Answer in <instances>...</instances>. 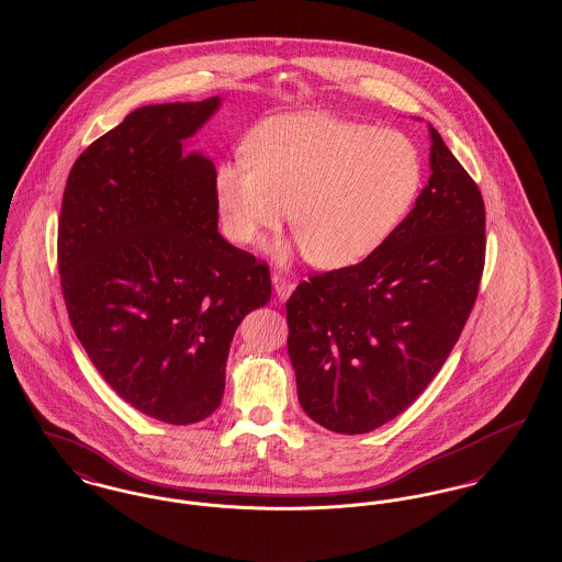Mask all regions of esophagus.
Here are the masks:
<instances>
[{"label":"esophagus","instance_id":"obj_1","mask_svg":"<svg viewBox=\"0 0 562 562\" xmlns=\"http://www.w3.org/2000/svg\"><path fill=\"white\" fill-rule=\"evenodd\" d=\"M272 285H274V292H277L281 300H288L295 290L294 281L290 277H285V274H279V272L272 274Z\"/></svg>","mask_w":562,"mask_h":562}]
</instances>
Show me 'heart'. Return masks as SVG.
Instances as JSON below:
<instances>
[{"label":"heart","instance_id":"obj_1","mask_svg":"<svg viewBox=\"0 0 562 562\" xmlns=\"http://www.w3.org/2000/svg\"><path fill=\"white\" fill-rule=\"evenodd\" d=\"M423 160L411 137L319 112L262 122L215 171L224 233L238 245L290 226L319 268L376 254L413 209Z\"/></svg>","mask_w":562,"mask_h":562}]
</instances>
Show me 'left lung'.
<instances>
[{"label":"left lung","mask_w":562,"mask_h":562,"mask_svg":"<svg viewBox=\"0 0 562 562\" xmlns=\"http://www.w3.org/2000/svg\"><path fill=\"white\" fill-rule=\"evenodd\" d=\"M431 133V176L383 247L308 274L288 300V353L304 413L368 434L440 372L472 313L486 258V211L472 176Z\"/></svg>","instance_id":"8db88e82"}]
</instances>
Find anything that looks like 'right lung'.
<instances>
[{
    "label": "right lung",
    "instance_id": "add662e5",
    "mask_svg": "<svg viewBox=\"0 0 562 562\" xmlns=\"http://www.w3.org/2000/svg\"><path fill=\"white\" fill-rule=\"evenodd\" d=\"M220 99L131 112L85 149L60 203V292L76 336L120 397L156 420L215 413L243 317L270 270L217 233L215 167L181 139Z\"/></svg>",
    "mask_w": 562,
    "mask_h": 562
}]
</instances>
